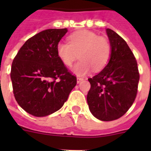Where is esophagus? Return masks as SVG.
<instances>
[{"instance_id": "esophagus-1", "label": "esophagus", "mask_w": 151, "mask_h": 151, "mask_svg": "<svg viewBox=\"0 0 151 151\" xmlns=\"http://www.w3.org/2000/svg\"><path fill=\"white\" fill-rule=\"evenodd\" d=\"M83 81L82 78H77V83H78V84H79V83H80L81 81Z\"/></svg>"}]
</instances>
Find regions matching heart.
<instances>
[{
  "mask_svg": "<svg viewBox=\"0 0 151 151\" xmlns=\"http://www.w3.org/2000/svg\"><path fill=\"white\" fill-rule=\"evenodd\" d=\"M69 43L60 41L56 45V54L62 63L67 66L72 65L80 55V61L73 66L72 71L83 76L103 70L110 60L111 45L107 39L99 37L90 30H79L70 34Z\"/></svg>",
  "mask_w": 151,
  "mask_h": 151,
  "instance_id": "heart-1",
  "label": "heart"
}]
</instances>
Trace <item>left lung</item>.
<instances>
[{"instance_id":"left-lung-1","label":"left lung","mask_w":151,"mask_h":151,"mask_svg":"<svg viewBox=\"0 0 151 151\" xmlns=\"http://www.w3.org/2000/svg\"><path fill=\"white\" fill-rule=\"evenodd\" d=\"M106 31L111 45L110 60L103 70L88 79L91 88L87 102L95 117L110 122L122 117L132 105L139 73L136 58L126 41L112 29Z\"/></svg>"}]
</instances>
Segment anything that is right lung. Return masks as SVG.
I'll return each instance as SVG.
<instances>
[{"label": "right lung", "mask_w": 151, "mask_h": 151, "mask_svg": "<svg viewBox=\"0 0 151 151\" xmlns=\"http://www.w3.org/2000/svg\"><path fill=\"white\" fill-rule=\"evenodd\" d=\"M67 29H48L28 39L12 62L11 79L15 100L35 117L59 110L77 78L57 56L56 45Z\"/></svg>", "instance_id": "1"}]
</instances>
